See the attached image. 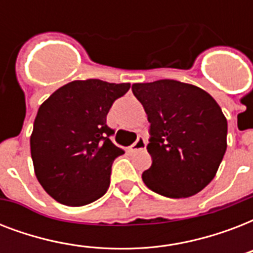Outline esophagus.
Here are the masks:
<instances>
[{
  "mask_svg": "<svg viewBox=\"0 0 253 253\" xmlns=\"http://www.w3.org/2000/svg\"><path fill=\"white\" fill-rule=\"evenodd\" d=\"M146 146H147L146 139L143 138V136H139V138L136 139V142L130 147V151L131 152H136V151L146 150Z\"/></svg>",
  "mask_w": 253,
  "mask_h": 253,
  "instance_id": "34e87169",
  "label": "esophagus"
}]
</instances>
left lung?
<instances>
[{"mask_svg":"<svg viewBox=\"0 0 253 253\" xmlns=\"http://www.w3.org/2000/svg\"><path fill=\"white\" fill-rule=\"evenodd\" d=\"M148 117L152 164L142 174L152 192L186 198L215 177L227 148V119L208 91L176 80L132 84Z\"/></svg>","mask_w":253,"mask_h":253,"instance_id":"8db88e82","label":"left lung"}]
</instances>
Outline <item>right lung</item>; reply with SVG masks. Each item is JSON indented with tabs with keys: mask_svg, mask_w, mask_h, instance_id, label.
I'll return each instance as SVG.
<instances>
[{
	"mask_svg": "<svg viewBox=\"0 0 253 253\" xmlns=\"http://www.w3.org/2000/svg\"><path fill=\"white\" fill-rule=\"evenodd\" d=\"M128 89V83L76 80L42 103L30 147L35 176L53 200L84 206L107 192L113 162L125 151L110 140L106 115Z\"/></svg>",
	"mask_w": 253,
	"mask_h": 253,
	"instance_id": "obj_1",
	"label": "right lung"
}]
</instances>
